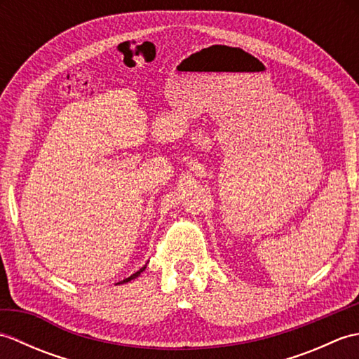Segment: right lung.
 <instances>
[{
	"label": "right lung",
	"instance_id": "1",
	"mask_svg": "<svg viewBox=\"0 0 359 359\" xmlns=\"http://www.w3.org/2000/svg\"><path fill=\"white\" fill-rule=\"evenodd\" d=\"M144 269H147V265H144V266H142V269L139 270V271H135L134 274H131V276H129V278H126V279H123V280H121V282H118V284H126V282H129V280H133V279H135L137 276H139V274L144 270Z\"/></svg>",
	"mask_w": 359,
	"mask_h": 359
}]
</instances>
